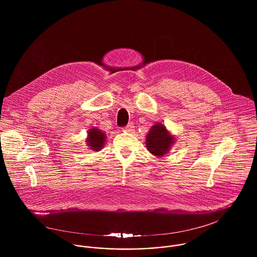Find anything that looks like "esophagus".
Instances as JSON below:
<instances>
[{
  "instance_id": "1",
  "label": "esophagus",
  "mask_w": 257,
  "mask_h": 257,
  "mask_svg": "<svg viewBox=\"0 0 257 257\" xmlns=\"http://www.w3.org/2000/svg\"><path fill=\"white\" fill-rule=\"evenodd\" d=\"M122 130H123L124 132H128V133H130V132H132V131L134 130V125H133V123L131 122V123H128L126 126H124Z\"/></svg>"
}]
</instances>
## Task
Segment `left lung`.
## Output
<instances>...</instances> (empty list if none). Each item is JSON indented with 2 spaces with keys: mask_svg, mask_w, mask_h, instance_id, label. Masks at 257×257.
<instances>
[{
  "mask_svg": "<svg viewBox=\"0 0 257 257\" xmlns=\"http://www.w3.org/2000/svg\"><path fill=\"white\" fill-rule=\"evenodd\" d=\"M173 141L174 138L168 134L166 127L158 122L150 128L147 135V149L156 156H162L169 150Z\"/></svg>",
  "mask_w": 257,
  "mask_h": 257,
  "instance_id": "8db88e82",
  "label": "left lung"
}]
</instances>
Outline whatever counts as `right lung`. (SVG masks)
Returning <instances> with one entry per match:
<instances>
[{
    "label": "right lung",
    "mask_w": 257,
    "mask_h": 257,
    "mask_svg": "<svg viewBox=\"0 0 257 257\" xmlns=\"http://www.w3.org/2000/svg\"><path fill=\"white\" fill-rule=\"evenodd\" d=\"M89 139L87 140L88 146L93 150H100L105 142V135L98 128H93L89 133Z\"/></svg>",
    "instance_id": "1"
}]
</instances>
